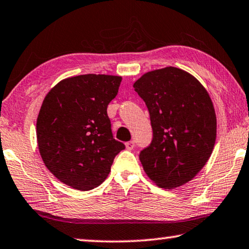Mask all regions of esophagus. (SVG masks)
Returning <instances> with one entry per match:
<instances>
[{"mask_svg":"<svg viewBox=\"0 0 249 249\" xmlns=\"http://www.w3.org/2000/svg\"><path fill=\"white\" fill-rule=\"evenodd\" d=\"M125 146H126V148L128 149V151H132V149L135 147V142L134 141H129V142H126L125 143Z\"/></svg>","mask_w":249,"mask_h":249,"instance_id":"esophagus-1","label":"esophagus"}]
</instances>
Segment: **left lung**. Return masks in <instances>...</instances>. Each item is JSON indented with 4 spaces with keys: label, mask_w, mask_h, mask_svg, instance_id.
Returning a JSON list of instances; mask_svg holds the SVG:
<instances>
[{
    "label": "left lung",
    "mask_w": 249,
    "mask_h": 249,
    "mask_svg": "<svg viewBox=\"0 0 249 249\" xmlns=\"http://www.w3.org/2000/svg\"><path fill=\"white\" fill-rule=\"evenodd\" d=\"M134 89L145 102L153 140L140 153L147 176L172 189L194 178L216 140V114L207 90L185 71L168 66L144 74Z\"/></svg>",
    "instance_id": "8db88e82"
}]
</instances>
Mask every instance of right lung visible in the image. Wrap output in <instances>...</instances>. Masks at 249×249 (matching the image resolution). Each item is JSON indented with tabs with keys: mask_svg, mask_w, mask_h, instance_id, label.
<instances>
[{
	"mask_svg": "<svg viewBox=\"0 0 249 249\" xmlns=\"http://www.w3.org/2000/svg\"><path fill=\"white\" fill-rule=\"evenodd\" d=\"M121 76L85 74L61 81L39 109L36 137L47 169L72 188L89 191L103 183L125 145L113 137L107 105Z\"/></svg>",
	"mask_w": 249,
	"mask_h": 249,
	"instance_id": "1",
	"label": "right lung"
}]
</instances>
